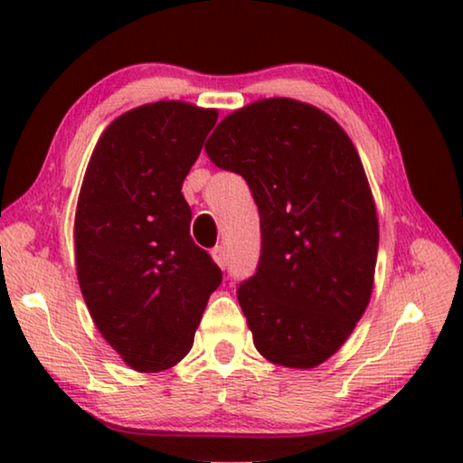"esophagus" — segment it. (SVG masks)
Listing matches in <instances>:
<instances>
[{
    "label": "esophagus",
    "instance_id": "1",
    "mask_svg": "<svg viewBox=\"0 0 463 463\" xmlns=\"http://www.w3.org/2000/svg\"><path fill=\"white\" fill-rule=\"evenodd\" d=\"M213 260L218 263V268L224 269L226 263H229V253H226V249L222 245H218L213 249Z\"/></svg>",
    "mask_w": 463,
    "mask_h": 463
}]
</instances>
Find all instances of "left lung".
Wrapping results in <instances>:
<instances>
[{
    "mask_svg": "<svg viewBox=\"0 0 463 463\" xmlns=\"http://www.w3.org/2000/svg\"><path fill=\"white\" fill-rule=\"evenodd\" d=\"M206 153L245 177L260 208V265L237 289L257 351L296 370L320 365L373 288L378 214L354 143L323 109L269 98L226 116Z\"/></svg>",
    "mask_w": 463,
    "mask_h": 463,
    "instance_id": "left-lung-1",
    "label": "left lung"
}]
</instances>
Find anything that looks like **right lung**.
Wrapping results in <instances>:
<instances>
[{"instance_id":"right-lung-1","label":"right lung","mask_w":463,"mask_h":463,"mask_svg":"<svg viewBox=\"0 0 463 463\" xmlns=\"http://www.w3.org/2000/svg\"><path fill=\"white\" fill-rule=\"evenodd\" d=\"M218 112L163 99L101 132L75 213L77 279L101 336L137 372L190 354L221 268L190 237L182 194Z\"/></svg>"}]
</instances>
